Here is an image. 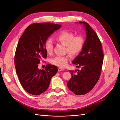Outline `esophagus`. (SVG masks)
Wrapping results in <instances>:
<instances>
[{
	"instance_id": "34e87169",
	"label": "esophagus",
	"mask_w": 120,
	"mask_h": 120,
	"mask_svg": "<svg viewBox=\"0 0 120 120\" xmlns=\"http://www.w3.org/2000/svg\"><path fill=\"white\" fill-rule=\"evenodd\" d=\"M64 69L63 68H58V71H64Z\"/></svg>"
}]
</instances>
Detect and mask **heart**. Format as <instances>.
Instances as JSON below:
<instances>
[{
    "label": "heart",
    "mask_w": 120,
    "mask_h": 120,
    "mask_svg": "<svg viewBox=\"0 0 120 120\" xmlns=\"http://www.w3.org/2000/svg\"><path fill=\"white\" fill-rule=\"evenodd\" d=\"M57 41L66 46V52L72 56L77 55L82 50L84 44V39L81 36H75L73 33L71 31L63 30L60 31L55 38ZM45 48L47 53L50 54L53 51V42L48 39L45 43ZM70 56H56L52 58L50 63L53 65L64 68L68 64Z\"/></svg>",
    "instance_id": "obj_1"
}]
</instances>
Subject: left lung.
Segmentation results:
<instances>
[{
  "label": "left lung",
  "instance_id": "1",
  "mask_svg": "<svg viewBox=\"0 0 120 120\" xmlns=\"http://www.w3.org/2000/svg\"><path fill=\"white\" fill-rule=\"evenodd\" d=\"M78 22L83 24L86 39L82 51L72 63L81 69L78 70L77 74L70 70L72 77L67 85L75 94L83 95L95 86L100 78L104 54L101 43L95 31L86 22Z\"/></svg>",
  "mask_w": 120,
  "mask_h": 120
}]
</instances>
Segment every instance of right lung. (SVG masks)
Returning a JSON list of instances; mask_svg holds the SVG:
<instances>
[{
	"instance_id": "right-lung-1",
	"label": "right lung",
	"mask_w": 120,
	"mask_h": 120,
	"mask_svg": "<svg viewBox=\"0 0 120 120\" xmlns=\"http://www.w3.org/2000/svg\"><path fill=\"white\" fill-rule=\"evenodd\" d=\"M62 25L51 23H36L29 25L20 38L15 55V66L22 87L29 94L39 95L47 90L56 66L48 64L45 70L38 68L47 52L45 43Z\"/></svg>"
}]
</instances>
